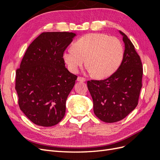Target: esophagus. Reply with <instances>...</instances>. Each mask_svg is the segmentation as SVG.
<instances>
[{
	"mask_svg": "<svg viewBox=\"0 0 160 160\" xmlns=\"http://www.w3.org/2000/svg\"><path fill=\"white\" fill-rule=\"evenodd\" d=\"M77 81H81V82H85L86 81V79L84 78V77H77Z\"/></svg>",
	"mask_w": 160,
	"mask_h": 160,
	"instance_id": "1",
	"label": "esophagus"
}]
</instances>
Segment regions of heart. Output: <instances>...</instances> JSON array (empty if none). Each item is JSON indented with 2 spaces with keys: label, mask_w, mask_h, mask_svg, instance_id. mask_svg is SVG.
<instances>
[{
  "label": "heart",
  "mask_w": 160,
  "mask_h": 160,
  "mask_svg": "<svg viewBox=\"0 0 160 160\" xmlns=\"http://www.w3.org/2000/svg\"><path fill=\"white\" fill-rule=\"evenodd\" d=\"M73 47L63 53L64 61L72 72H77L87 60L89 71L98 78H105L115 72L123 59L122 41L106 34H88L77 41Z\"/></svg>",
  "instance_id": "b5f03b06"
}]
</instances>
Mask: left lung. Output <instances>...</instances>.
Segmentation results:
<instances>
[{"label": "left lung", "instance_id": "8db88e82", "mask_svg": "<svg viewBox=\"0 0 160 160\" xmlns=\"http://www.w3.org/2000/svg\"><path fill=\"white\" fill-rule=\"evenodd\" d=\"M119 32L125 51L119 68L108 79L88 81L94 113L106 123L119 122L132 112L138 104L142 87L141 59L127 35Z\"/></svg>", "mask_w": 160, "mask_h": 160}]
</instances>
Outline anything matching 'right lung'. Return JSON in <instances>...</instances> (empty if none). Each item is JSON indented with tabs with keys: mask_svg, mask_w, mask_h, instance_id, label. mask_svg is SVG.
Here are the masks:
<instances>
[{
	"mask_svg": "<svg viewBox=\"0 0 160 160\" xmlns=\"http://www.w3.org/2000/svg\"><path fill=\"white\" fill-rule=\"evenodd\" d=\"M75 36L69 32L41 33L28 46L17 69L19 108L37 125L51 127L64 118L77 76L65 67L63 53Z\"/></svg>",
	"mask_w": 160,
	"mask_h": 160,
	"instance_id": "right-lung-1",
	"label": "right lung"
}]
</instances>
